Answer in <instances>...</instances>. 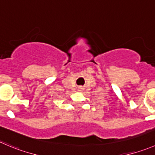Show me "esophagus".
<instances>
[{"mask_svg":"<svg viewBox=\"0 0 155 155\" xmlns=\"http://www.w3.org/2000/svg\"><path fill=\"white\" fill-rule=\"evenodd\" d=\"M79 89H80V90H82V88H81V87H79Z\"/></svg>","mask_w":155,"mask_h":155,"instance_id":"1","label":"esophagus"}]
</instances>
